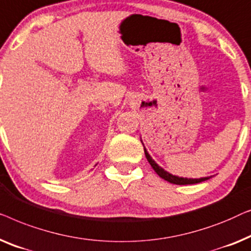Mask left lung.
Listing matches in <instances>:
<instances>
[{"mask_svg": "<svg viewBox=\"0 0 251 251\" xmlns=\"http://www.w3.org/2000/svg\"><path fill=\"white\" fill-rule=\"evenodd\" d=\"M144 153H146V157L148 161H149V164L151 165V167L153 168V171L157 173L158 175L160 176L161 178H164L165 181H167L169 183H173V184H177V185H185V184H196V183H200V182H203V181H207V179H209L210 177H201V178H184V177H178V176H175V175H172L169 174L168 172H166L164 168H161L159 165L157 164L156 161H154L152 158L149 153H148V151L146 148H144Z\"/></svg>", "mask_w": 251, "mask_h": 251, "instance_id": "obj_1", "label": "left lung"}]
</instances>
